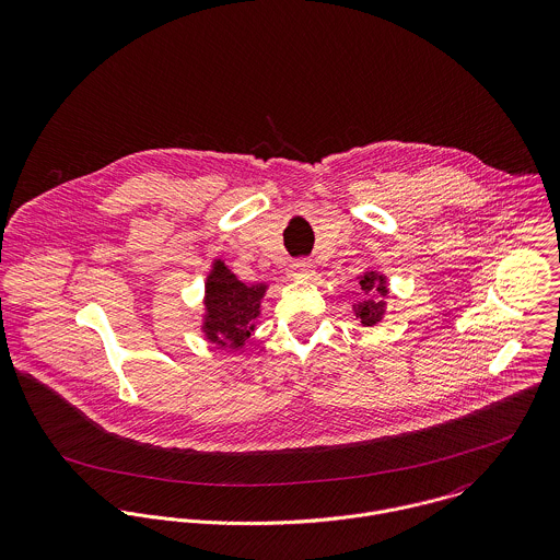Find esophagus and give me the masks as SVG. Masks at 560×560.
Returning <instances> with one entry per match:
<instances>
[{"label":"esophagus","instance_id":"esophagus-1","mask_svg":"<svg viewBox=\"0 0 560 560\" xmlns=\"http://www.w3.org/2000/svg\"><path fill=\"white\" fill-rule=\"evenodd\" d=\"M315 273V265L308 260V258H298L293 260L291 265V276L298 278V280H304V278H311Z\"/></svg>","mask_w":560,"mask_h":560}]
</instances>
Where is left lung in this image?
Listing matches in <instances>:
<instances>
[{
	"instance_id": "obj_1",
	"label": "left lung",
	"mask_w": 560,
	"mask_h": 560,
	"mask_svg": "<svg viewBox=\"0 0 560 560\" xmlns=\"http://www.w3.org/2000/svg\"><path fill=\"white\" fill-rule=\"evenodd\" d=\"M360 287L366 293V300L358 304L355 317H360L362 325H375L386 313V302H384V298L388 295L386 278L375 271H366L360 278Z\"/></svg>"
}]
</instances>
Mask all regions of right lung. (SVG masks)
<instances>
[{
  "mask_svg": "<svg viewBox=\"0 0 560 560\" xmlns=\"http://www.w3.org/2000/svg\"><path fill=\"white\" fill-rule=\"evenodd\" d=\"M262 293L265 284L245 287L229 271V267H224V262L218 260L207 278V338L226 349L243 347L254 329Z\"/></svg>",
  "mask_w": 560,
  "mask_h": 560,
  "instance_id": "1",
  "label": "right lung"
}]
</instances>
